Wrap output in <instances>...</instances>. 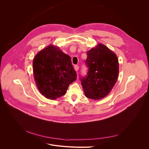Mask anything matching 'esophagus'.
Listing matches in <instances>:
<instances>
[{
    "label": "esophagus",
    "mask_w": 149,
    "mask_h": 149,
    "mask_svg": "<svg viewBox=\"0 0 149 149\" xmlns=\"http://www.w3.org/2000/svg\"><path fill=\"white\" fill-rule=\"evenodd\" d=\"M74 69H75V71L77 72V71H78V70H79V66H78V65H75V66H74Z\"/></svg>",
    "instance_id": "34e87169"
}]
</instances>
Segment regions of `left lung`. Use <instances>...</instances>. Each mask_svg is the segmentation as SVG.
<instances>
[{"instance_id": "obj_1", "label": "left lung", "mask_w": 149, "mask_h": 149, "mask_svg": "<svg viewBox=\"0 0 149 149\" xmlns=\"http://www.w3.org/2000/svg\"><path fill=\"white\" fill-rule=\"evenodd\" d=\"M87 53L88 72L80 81L87 97L100 100L111 92L117 81L118 59L113 52L102 44H98Z\"/></svg>"}]
</instances>
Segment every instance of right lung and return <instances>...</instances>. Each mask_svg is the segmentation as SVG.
Returning a JSON list of instances; mask_svg holds the SVG:
<instances>
[{
	"mask_svg": "<svg viewBox=\"0 0 149 149\" xmlns=\"http://www.w3.org/2000/svg\"><path fill=\"white\" fill-rule=\"evenodd\" d=\"M33 67L38 90L50 100L63 96L69 85L77 79L71 57L59 47L53 45L48 46L37 54Z\"/></svg>",
	"mask_w": 149,
	"mask_h": 149,
	"instance_id": "add662e5",
	"label": "right lung"
}]
</instances>
